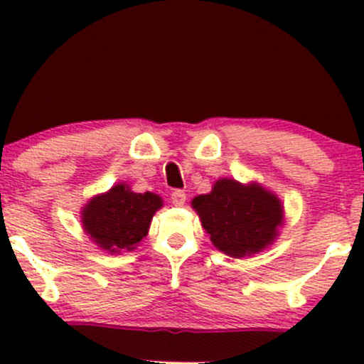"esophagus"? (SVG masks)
<instances>
[{
  "mask_svg": "<svg viewBox=\"0 0 364 364\" xmlns=\"http://www.w3.org/2000/svg\"><path fill=\"white\" fill-rule=\"evenodd\" d=\"M171 200L174 205H183L186 203V193L183 192V190H174V192L171 193Z\"/></svg>",
  "mask_w": 364,
  "mask_h": 364,
  "instance_id": "34e87169",
  "label": "esophagus"
}]
</instances>
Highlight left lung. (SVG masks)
Segmentation results:
<instances>
[{
  "label": "left lung",
  "mask_w": 364,
  "mask_h": 364,
  "mask_svg": "<svg viewBox=\"0 0 364 364\" xmlns=\"http://www.w3.org/2000/svg\"><path fill=\"white\" fill-rule=\"evenodd\" d=\"M211 243L230 257H250L277 240L284 225V205L259 183L222 178L205 196L192 200Z\"/></svg>",
  "instance_id": "1"
}]
</instances>
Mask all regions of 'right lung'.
<instances>
[{
	"instance_id": "add662e5",
	"label": "right lung",
	"mask_w": 364,
	"mask_h": 364,
	"mask_svg": "<svg viewBox=\"0 0 364 364\" xmlns=\"http://www.w3.org/2000/svg\"><path fill=\"white\" fill-rule=\"evenodd\" d=\"M161 205L164 200L156 193H135L128 185L117 183L84 205L82 227L102 250L132 252L148 236L153 215Z\"/></svg>"
}]
</instances>
